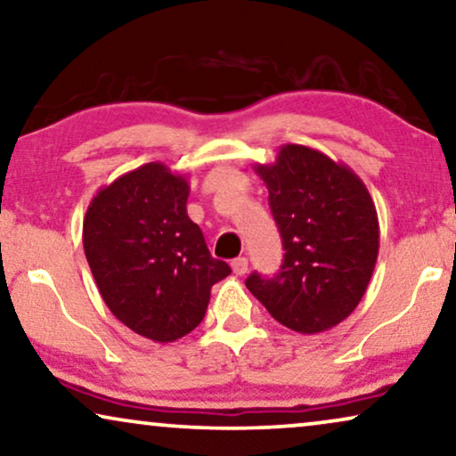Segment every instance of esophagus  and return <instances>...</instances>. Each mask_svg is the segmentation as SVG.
Returning a JSON list of instances; mask_svg holds the SVG:
<instances>
[{"mask_svg": "<svg viewBox=\"0 0 456 456\" xmlns=\"http://www.w3.org/2000/svg\"><path fill=\"white\" fill-rule=\"evenodd\" d=\"M247 270H248V261H247V257H236V259L232 261V272L236 273V276H245Z\"/></svg>", "mask_w": 456, "mask_h": 456, "instance_id": "obj_1", "label": "esophagus"}]
</instances>
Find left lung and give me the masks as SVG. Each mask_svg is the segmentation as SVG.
<instances>
[{"label":"left lung","mask_w":456,"mask_h":456,"mask_svg":"<svg viewBox=\"0 0 456 456\" xmlns=\"http://www.w3.org/2000/svg\"><path fill=\"white\" fill-rule=\"evenodd\" d=\"M255 172L270 192L284 261L272 278L253 272L247 289L282 326L326 332L353 314L376 267L373 199L351 167L305 145H282Z\"/></svg>","instance_id":"left-lung-1"}]
</instances>
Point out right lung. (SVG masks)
<instances>
[{"label":"right lung","instance_id":"right-lung-1","mask_svg":"<svg viewBox=\"0 0 456 456\" xmlns=\"http://www.w3.org/2000/svg\"><path fill=\"white\" fill-rule=\"evenodd\" d=\"M189 180L151 161L99 189L83 245L105 305L153 342H174L201 323L211 286L228 276L186 214Z\"/></svg>","mask_w":456,"mask_h":456}]
</instances>
